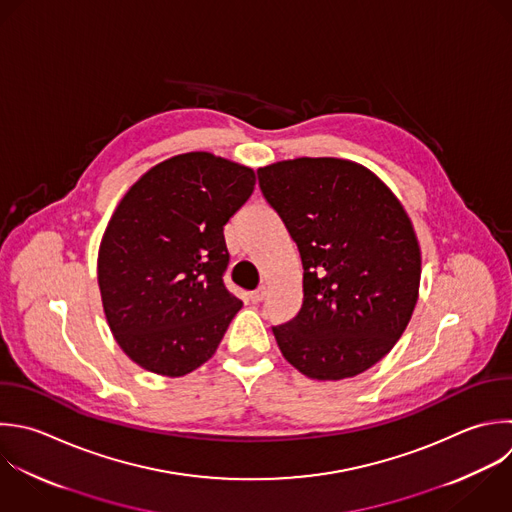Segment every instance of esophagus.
Listing matches in <instances>:
<instances>
[{
  "label": "esophagus",
  "mask_w": 512,
  "mask_h": 512,
  "mask_svg": "<svg viewBox=\"0 0 512 512\" xmlns=\"http://www.w3.org/2000/svg\"><path fill=\"white\" fill-rule=\"evenodd\" d=\"M264 298H266V288H264V286H260L258 290L250 292V302H252V304H260Z\"/></svg>",
  "instance_id": "1"
}]
</instances>
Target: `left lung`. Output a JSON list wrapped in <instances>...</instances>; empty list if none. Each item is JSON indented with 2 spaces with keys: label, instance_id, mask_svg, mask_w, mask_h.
<instances>
[{
  "label": "left lung",
  "instance_id": "1",
  "mask_svg": "<svg viewBox=\"0 0 512 512\" xmlns=\"http://www.w3.org/2000/svg\"><path fill=\"white\" fill-rule=\"evenodd\" d=\"M258 184L304 268L302 308L272 326L284 358L316 380L368 370L416 306L420 248L410 218L370 170L348 160L278 162L258 170Z\"/></svg>",
  "mask_w": 512,
  "mask_h": 512
}]
</instances>
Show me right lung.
<instances>
[{
	"mask_svg": "<svg viewBox=\"0 0 512 512\" xmlns=\"http://www.w3.org/2000/svg\"><path fill=\"white\" fill-rule=\"evenodd\" d=\"M254 184L250 168L190 152L154 166L118 204L98 282L112 334L142 368L184 376L216 352L242 308L224 284V226Z\"/></svg>",
	"mask_w": 512,
	"mask_h": 512,
	"instance_id": "right-lung-1",
	"label": "right lung"
}]
</instances>
